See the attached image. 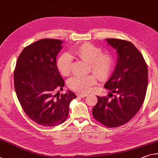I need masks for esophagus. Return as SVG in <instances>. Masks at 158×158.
I'll list each match as a JSON object with an SVG mask.
<instances>
[{
  "instance_id": "1",
  "label": "esophagus",
  "mask_w": 158,
  "mask_h": 158,
  "mask_svg": "<svg viewBox=\"0 0 158 158\" xmlns=\"http://www.w3.org/2000/svg\"><path fill=\"white\" fill-rule=\"evenodd\" d=\"M76 95L77 96H79V97H81V98L86 97V96H87V94H76Z\"/></svg>"
}]
</instances>
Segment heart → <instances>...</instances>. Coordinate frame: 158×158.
<instances>
[{
  "instance_id": "obj_1",
  "label": "heart",
  "mask_w": 158,
  "mask_h": 158,
  "mask_svg": "<svg viewBox=\"0 0 158 158\" xmlns=\"http://www.w3.org/2000/svg\"><path fill=\"white\" fill-rule=\"evenodd\" d=\"M77 59L88 62V71H92L101 81L106 80L112 73L114 69V58L108 52H103L101 48L89 43L79 46L73 51ZM73 60L70 55L63 53L57 58L56 65L58 71L63 76H68L71 72ZM94 74L87 76H76L68 82L71 89L78 93H86L94 85L97 78Z\"/></svg>"
}]
</instances>
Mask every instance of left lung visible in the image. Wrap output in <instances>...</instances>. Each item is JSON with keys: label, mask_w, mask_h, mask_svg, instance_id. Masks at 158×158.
<instances>
[{"label": "left lung", "mask_w": 158, "mask_h": 158, "mask_svg": "<svg viewBox=\"0 0 158 158\" xmlns=\"http://www.w3.org/2000/svg\"><path fill=\"white\" fill-rule=\"evenodd\" d=\"M106 41L118 55L115 70L105 85L112 94L97 96L92 114L103 126L117 128L131 121L142 107L147 90L148 67L143 55L131 42L118 39Z\"/></svg>", "instance_id": "1"}]
</instances>
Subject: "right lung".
I'll use <instances>...</instances> for the list:
<instances>
[{"mask_svg": "<svg viewBox=\"0 0 158 158\" xmlns=\"http://www.w3.org/2000/svg\"><path fill=\"white\" fill-rule=\"evenodd\" d=\"M62 43L43 39L30 44L19 55L14 71L16 94L22 108L30 119L44 127L64 122L71 101L76 97L71 91L60 94L64 81L58 71L56 57Z\"/></svg>", "mask_w": 158, "mask_h": 158, "instance_id": "right-lung-1", "label": "right lung"}]
</instances>
